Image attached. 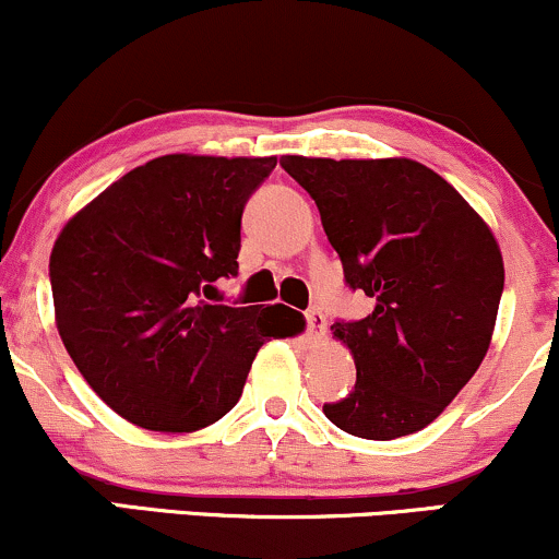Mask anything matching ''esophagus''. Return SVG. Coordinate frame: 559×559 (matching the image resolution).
<instances>
[{"label":"esophagus","instance_id":"1","mask_svg":"<svg viewBox=\"0 0 559 559\" xmlns=\"http://www.w3.org/2000/svg\"><path fill=\"white\" fill-rule=\"evenodd\" d=\"M305 320H307V331H310V336H320V333L325 331V316L320 310H307Z\"/></svg>","mask_w":559,"mask_h":559}]
</instances>
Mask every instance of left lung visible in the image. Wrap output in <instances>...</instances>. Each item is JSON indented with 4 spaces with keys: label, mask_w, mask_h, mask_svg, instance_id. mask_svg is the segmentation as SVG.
<instances>
[{
    "label": "left lung",
    "mask_w": 559,
    "mask_h": 559,
    "mask_svg": "<svg viewBox=\"0 0 559 559\" xmlns=\"http://www.w3.org/2000/svg\"><path fill=\"white\" fill-rule=\"evenodd\" d=\"M316 199L352 288L376 307L331 325L357 383L323 413L342 431L391 441L444 413L489 352L504 262L491 228L452 183L407 157L284 155Z\"/></svg>",
    "instance_id": "8db88e82"
}]
</instances>
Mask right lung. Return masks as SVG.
<instances>
[{"mask_svg": "<svg viewBox=\"0 0 559 559\" xmlns=\"http://www.w3.org/2000/svg\"><path fill=\"white\" fill-rule=\"evenodd\" d=\"M273 168L275 157H155L57 236V331L88 386L133 426L189 433L221 420L260 346L301 331L284 305L204 301L239 273L243 204Z\"/></svg>", "mask_w": 559, "mask_h": 559, "instance_id": "1", "label": "right lung"}]
</instances>
